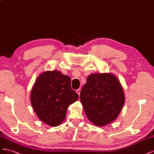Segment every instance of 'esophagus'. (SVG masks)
<instances>
[{
	"label": "esophagus",
	"instance_id": "esophagus-1",
	"mask_svg": "<svg viewBox=\"0 0 154 154\" xmlns=\"http://www.w3.org/2000/svg\"><path fill=\"white\" fill-rule=\"evenodd\" d=\"M76 91H77V93L78 94V95H80V93H81V89H77V90H76Z\"/></svg>",
	"mask_w": 154,
	"mask_h": 154
}]
</instances>
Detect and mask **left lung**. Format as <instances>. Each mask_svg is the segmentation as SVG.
<instances>
[{"mask_svg":"<svg viewBox=\"0 0 154 154\" xmlns=\"http://www.w3.org/2000/svg\"><path fill=\"white\" fill-rule=\"evenodd\" d=\"M80 99L88 119L95 125L103 126L117 117L125 97L114 75L91 73L81 91Z\"/></svg>","mask_w":154,"mask_h":154,"instance_id":"obj_1","label":"left lung"}]
</instances>
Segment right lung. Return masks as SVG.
<instances>
[{
    "label": "right lung",
    "mask_w": 154,
    "mask_h": 154,
    "mask_svg": "<svg viewBox=\"0 0 154 154\" xmlns=\"http://www.w3.org/2000/svg\"><path fill=\"white\" fill-rule=\"evenodd\" d=\"M78 98L72 89L71 79L57 70L41 73L30 95L33 109L39 119L50 126L62 123L69 105Z\"/></svg>",
    "instance_id": "add662e5"
}]
</instances>
